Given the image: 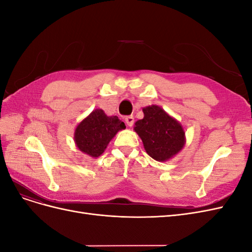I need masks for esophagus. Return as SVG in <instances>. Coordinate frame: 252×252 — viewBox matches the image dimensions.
<instances>
[{
    "label": "esophagus",
    "instance_id": "1",
    "mask_svg": "<svg viewBox=\"0 0 252 252\" xmlns=\"http://www.w3.org/2000/svg\"><path fill=\"white\" fill-rule=\"evenodd\" d=\"M125 122H126V124H127L128 127H131V126L133 125V123H134V118H133V116H128V117H126V118H125Z\"/></svg>",
    "mask_w": 252,
    "mask_h": 252
}]
</instances>
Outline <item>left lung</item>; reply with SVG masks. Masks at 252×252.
<instances>
[{
  "label": "left lung",
  "mask_w": 252,
  "mask_h": 252,
  "mask_svg": "<svg viewBox=\"0 0 252 252\" xmlns=\"http://www.w3.org/2000/svg\"><path fill=\"white\" fill-rule=\"evenodd\" d=\"M144 118L136 121L133 130L139 134L149 157L167 162L186 144L185 130L180 122L158 105L143 108Z\"/></svg>",
  "instance_id": "8db88e82"
}]
</instances>
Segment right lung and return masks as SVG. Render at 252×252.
Wrapping results in <instances>:
<instances>
[{"mask_svg": "<svg viewBox=\"0 0 252 252\" xmlns=\"http://www.w3.org/2000/svg\"><path fill=\"white\" fill-rule=\"evenodd\" d=\"M124 122L117 116H107L102 109H94L74 129L73 140L80 151L91 158H98L116 134L125 129Z\"/></svg>", "mask_w": 252, "mask_h": 252, "instance_id": "right-lung-1", "label": "right lung"}]
</instances>
